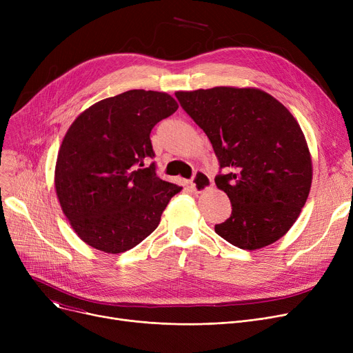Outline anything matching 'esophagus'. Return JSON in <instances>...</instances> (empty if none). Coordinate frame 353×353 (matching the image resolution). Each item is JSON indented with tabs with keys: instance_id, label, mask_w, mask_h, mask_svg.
Instances as JSON below:
<instances>
[{
	"instance_id": "obj_1",
	"label": "esophagus",
	"mask_w": 353,
	"mask_h": 353,
	"mask_svg": "<svg viewBox=\"0 0 353 353\" xmlns=\"http://www.w3.org/2000/svg\"><path fill=\"white\" fill-rule=\"evenodd\" d=\"M190 184H192V189L196 193H201V192H206L208 189H210L213 183H212V179L205 172H203V170H196Z\"/></svg>"
}]
</instances>
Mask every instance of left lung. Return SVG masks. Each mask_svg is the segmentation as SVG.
<instances>
[{
  "label": "left lung",
  "mask_w": 353,
  "mask_h": 353,
  "mask_svg": "<svg viewBox=\"0 0 353 353\" xmlns=\"http://www.w3.org/2000/svg\"><path fill=\"white\" fill-rule=\"evenodd\" d=\"M176 97L209 137L220 165L214 183L232 203L216 233L245 250L274 243L301 214L312 184L299 123L257 88L214 87L177 91Z\"/></svg>",
  "instance_id": "left-lung-1"
}]
</instances>
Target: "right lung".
I'll use <instances>...</instances> for the list:
<instances>
[{
	"mask_svg": "<svg viewBox=\"0 0 353 353\" xmlns=\"http://www.w3.org/2000/svg\"><path fill=\"white\" fill-rule=\"evenodd\" d=\"M179 108L159 91L130 90L92 104L70 125L55 164V190L79 237L105 253L152 234L180 186L156 174L150 133Z\"/></svg>",
	"mask_w": 353,
	"mask_h": 353,
	"instance_id": "obj_1",
	"label": "right lung"
}]
</instances>
